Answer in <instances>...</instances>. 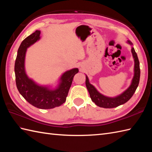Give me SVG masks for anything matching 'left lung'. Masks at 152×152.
I'll list each match as a JSON object with an SVG mask.
<instances>
[{
  "instance_id": "8db88e82",
  "label": "left lung",
  "mask_w": 152,
  "mask_h": 152,
  "mask_svg": "<svg viewBox=\"0 0 152 152\" xmlns=\"http://www.w3.org/2000/svg\"><path fill=\"white\" fill-rule=\"evenodd\" d=\"M127 43L130 45H133V43L130 40H127ZM131 52L132 54H133L134 61V76L133 80H132L131 86L124 93H122L121 95L115 96V97H108V96H106L101 94L96 89L95 87L89 83L88 77L86 76V85L89 91L90 97H91L92 101L95 102V104L99 106V107L104 108H112L118 107V106L124 104L125 102H127L132 97V96L133 95L135 91H136L140 81V63L134 48H132Z\"/></svg>"
}]
</instances>
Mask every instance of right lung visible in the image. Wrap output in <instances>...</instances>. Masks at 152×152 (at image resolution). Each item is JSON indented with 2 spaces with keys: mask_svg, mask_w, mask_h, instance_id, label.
I'll return each mask as SVG.
<instances>
[{
  "mask_svg": "<svg viewBox=\"0 0 152 152\" xmlns=\"http://www.w3.org/2000/svg\"><path fill=\"white\" fill-rule=\"evenodd\" d=\"M40 31H36L23 40L19 46L15 62V83L19 93L28 103L38 108L51 109L66 101L74 76L79 70L76 68L64 72L55 89L38 86L28 78L25 70V53L27 48L40 39Z\"/></svg>",
  "mask_w": 152,
  "mask_h": 152,
  "instance_id": "obj_1",
  "label": "right lung"
}]
</instances>
